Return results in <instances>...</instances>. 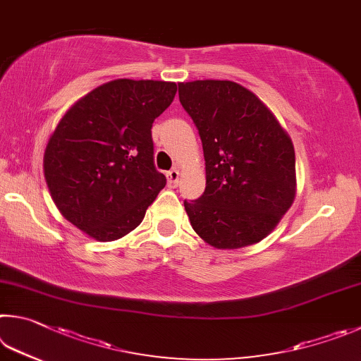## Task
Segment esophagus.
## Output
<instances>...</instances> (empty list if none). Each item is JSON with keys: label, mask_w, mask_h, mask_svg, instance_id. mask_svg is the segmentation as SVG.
<instances>
[{"label": "esophagus", "mask_w": 361, "mask_h": 361, "mask_svg": "<svg viewBox=\"0 0 361 361\" xmlns=\"http://www.w3.org/2000/svg\"><path fill=\"white\" fill-rule=\"evenodd\" d=\"M166 177H168V184L171 187H176L177 184H179V169H171L166 173Z\"/></svg>", "instance_id": "esophagus-1"}]
</instances>
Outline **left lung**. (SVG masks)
<instances>
[{
	"instance_id": "8db88e82",
	"label": "left lung",
	"mask_w": 361,
	"mask_h": 361,
	"mask_svg": "<svg viewBox=\"0 0 361 361\" xmlns=\"http://www.w3.org/2000/svg\"><path fill=\"white\" fill-rule=\"evenodd\" d=\"M203 142L204 193L184 201L197 235L216 249L260 243L295 200L292 139L254 93L231 80L179 84Z\"/></svg>"
}]
</instances>
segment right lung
<instances>
[{"label": "right lung", "mask_w": 361, "mask_h": 361, "mask_svg": "<svg viewBox=\"0 0 361 361\" xmlns=\"http://www.w3.org/2000/svg\"><path fill=\"white\" fill-rule=\"evenodd\" d=\"M177 85L117 79L69 109L44 154V176L61 216L97 241H116L142 222L166 185L154 163L152 123Z\"/></svg>", "instance_id": "add662e5"}]
</instances>
